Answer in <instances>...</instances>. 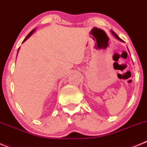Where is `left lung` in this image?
<instances>
[{"instance_id": "obj_1", "label": "left lung", "mask_w": 147, "mask_h": 147, "mask_svg": "<svg viewBox=\"0 0 147 147\" xmlns=\"http://www.w3.org/2000/svg\"><path fill=\"white\" fill-rule=\"evenodd\" d=\"M111 33H112V34H113V36H114V37L116 38V39H118V40L121 41V42H124V41H123L122 39H120L119 37V36H118V35H117V34H116V33H114V32H113V31H111Z\"/></svg>"}]
</instances>
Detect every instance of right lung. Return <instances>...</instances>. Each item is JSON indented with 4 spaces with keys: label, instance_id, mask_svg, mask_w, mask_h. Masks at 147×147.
<instances>
[{
    "label": "right lung",
    "instance_id": "add662e5",
    "mask_svg": "<svg viewBox=\"0 0 147 147\" xmlns=\"http://www.w3.org/2000/svg\"><path fill=\"white\" fill-rule=\"evenodd\" d=\"M34 31H35V28H34V30H32V31H31V32L29 33V34H28V36H26V38H25V39H24V40H23V42H22V43H23V42H26V40H27V39H28V38H29V37H30V36H31V35H32V34H34ZM18 51H19V49H18Z\"/></svg>",
    "mask_w": 147,
    "mask_h": 147
}]
</instances>
